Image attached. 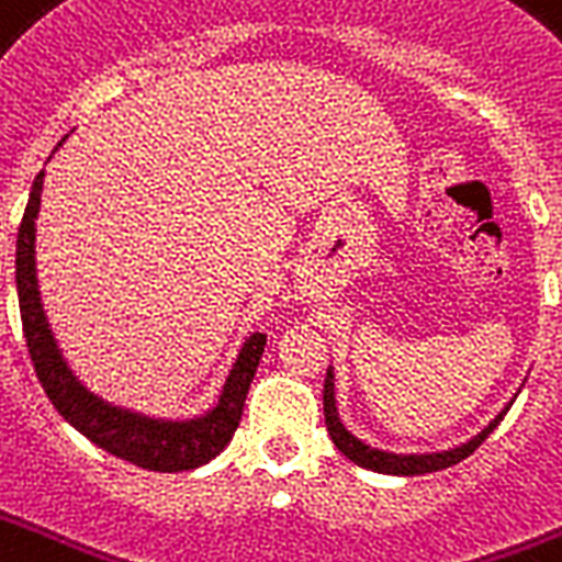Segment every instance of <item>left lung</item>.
<instances>
[{
    "instance_id": "8db88e82",
    "label": "left lung",
    "mask_w": 562,
    "mask_h": 562,
    "mask_svg": "<svg viewBox=\"0 0 562 562\" xmlns=\"http://www.w3.org/2000/svg\"><path fill=\"white\" fill-rule=\"evenodd\" d=\"M333 380H336V374H333V368H329L327 380H324V422H327L329 439L336 442L338 451L345 453L348 460L357 462V465H362V469L380 471V474H401V477H413V474H430V471L451 469V465H457L460 460H465L469 453H474L477 448H481L483 439L498 427L501 418H504L509 406H513V401H509V404L504 406V409H501V413L486 424V427H483L481 434L471 436L469 442L457 445V448L434 451V453H392V451H380V448H371V445L357 439V436L350 434L348 427L341 424L336 409V383H333Z\"/></svg>"
}]
</instances>
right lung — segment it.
Returning a JSON list of instances; mask_svg holds the SVG:
<instances>
[{
  "mask_svg": "<svg viewBox=\"0 0 562 562\" xmlns=\"http://www.w3.org/2000/svg\"><path fill=\"white\" fill-rule=\"evenodd\" d=\"M41 191L43 170L34 177L23 224L16 233V297H20V315H23L25 345L32 353L43 392L64 415V422H70L81 436L100 445L102 451L114 453L132 465L149 471H191L196 465H205L224 451L238 430L252 374L262 359L265 333H250L244 338L217 404L196 418H186V422L153 418V415L123 409V406H114L102 401L100 395H93L67 366L53 336V327L46 321V312H43L37 268H34V233H37L34 221L41 212Z\"/></svg>",
  "mask_w": 562,
  "mask_h": 562,
  "instance_id": "obj_1",
  "label": "right lung"
}]
</instances>
